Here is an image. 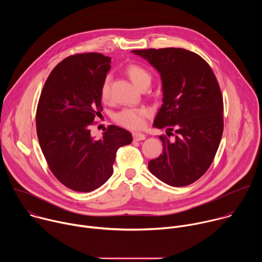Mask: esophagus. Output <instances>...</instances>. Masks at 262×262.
Here are the masks:
<instances>
[{
  "label": "esophagus",
  "instance_id": "1",
  "mask_svg": "<svg viewBox=\"0 0 262 262\" xmlns=\"http://www.w3.org/2000/svg\"><path fill=\"white\" fill-rule=\"evenodd\" d=\"M133 138L135 141H142V140H145L146 139V136L142 133H138V132H135L133 133Z\"/></svg>",
  "mask_w": 262,
  "mask_h": 262
}]
</instances>
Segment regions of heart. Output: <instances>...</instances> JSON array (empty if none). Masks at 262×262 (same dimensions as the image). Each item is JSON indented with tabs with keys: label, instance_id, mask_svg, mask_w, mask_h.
<instances>
[{
	"label": "heart",
	"instance_id": "obj_1",
	"mask_svg": "<svg viewBox=\"0 0 262 262\" xmlns=\"http://www.w3.org/2000/svg\"><path fill=\"white\" fill-rule=\"evenodd\" d=\"M126 74L130 81L141 90L147 89L151 83V74L149 71L139 65L130 64L126 67ZM110 77H106L100 86V97L102 100H107L110 98ZM149 115V111L145 107H124L117 112L114 115V120L129 129L141 128L145 123V118Z\"/></svg>",
	"mask_w": 262,
	"mask_h": 262
}]
</instances>
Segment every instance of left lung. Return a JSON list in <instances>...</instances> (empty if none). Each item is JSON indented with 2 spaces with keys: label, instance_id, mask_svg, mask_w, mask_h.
Returning a JSON list of instances; mask_svg holds the SVG:
<instances>
[{
  "label": "left lung",
  "instance_id": "8db88e82",
  "mask_svg": "<svg viewBox=\"0 0 262 262\" xmlns=\"http://www.w3.org/2000/svg\"><path fill=\"white\" fill-rule=\"evenodd\" d=\"M160 73L163 104L154 126L175 132L160 136L163 155L148 163L156 177L172 186L189 185L211 165L223 128V96L214 73L199 55L184 49L135 50Z\"/></svg>",
  "mask_w": 262,
  "mask_h": 262
}]
</instances>
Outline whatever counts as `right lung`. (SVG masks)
Segmentation results:
<instances>
[{
	"label": "right lung",
	"mask_w": 262,
	"mask_h": 262,
	"mask_svg": "<svg viewBox=\"0 0 262 262\" xmlns=\"http://www.w3.org/2000/svg\"><path fill=\"white\" fill-rule=\"evenodd\" d=\"M110 63L99 53L67 57L52 70L37 105V136L50 170L77 192L102 185L113 174L118 149L133 141L129 132L116 125H108L99 140L90 134L102 111L100 86Z\"/></svg>",
	"instance_id": "add662e5"
}]
</instances>
